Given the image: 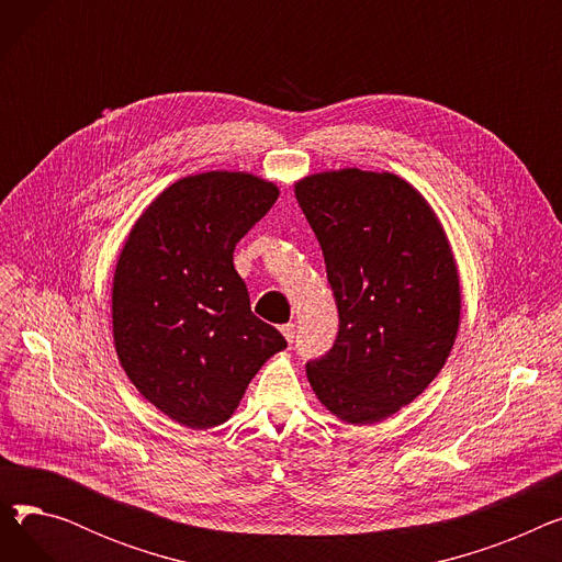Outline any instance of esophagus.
I'll list each match as a JSON object with an SVG mask.
<instances>
[{
    "label": "esophagus",
    "mask_w": 562,
    "mask_h": 562,
    "mask_svg": "<svg viewBox=\"0 0 562 562\" xmlns=\"http://www.w3.org/2000/svg\"><path fill=\"white\" fill-rule=\"evenodd\" d=\"M280 330L289 344H293V339H296V326H293V323H284Z\"/></svg>",
    "instance_id": "esophagus-1"
}]
</instances>
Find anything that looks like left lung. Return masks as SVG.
Wrapping results in <instances>:
<instances>
[{
  "mask_svg": "<svg viewBox=\"0 0 562 562\" xmlns=\"http://www.w3.org/2000/svg\"><path fill=\"white\" fill-rule=\"evenodd\" d=\"M296 198L339 312L333 348L307 362L310 385L339 419L380 422L415 401L453 348L460 284L445 229L392 172L312 175Z\"/></svg>",
  "mask_w": 562,
  "mask_h": 562,
  "instance_id": "obj_1",
  "label": "left lung"
}]
</instances>
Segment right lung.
<instances>
[{
	"label": "right lung",
	"mask_w": 562,
	"mask_h": 562,
	"mask_svg": "<svg viewBox=\"0 0 562 562\" xmlns=\"http://www.w3.org/2000/svg\"><path fill=\"white\" fill-rule=\"evenodd\" d=\"M278 200L246 172L168 187L136 221L113 278V339L136 390L189 428L232 417L248 382L286 339L250 310L234 246Z\"/></svg>",
	"instance_id": "add662e5"
}]
</instances>
